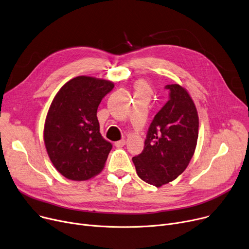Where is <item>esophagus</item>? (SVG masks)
I'll return each instance as SVG.
<instances>
[{
	"label": "esophagus",
	"mask_w": 249,
	"mask_h": 249,
	"mask_svg": "<svg viewBox=\"0 0 249 249\" xmlns=\"http://www.w3.org/2000/svg\"><path fill=\"white\" fill-rule=\"evenodd\" d=\"M125 144H126V141H125L124 139L115 142V146H116V147H123Z\"/></svg>",
	"instance_id": "1"
}]
</instances>
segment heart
Segmentation results:
<instances>
[{
    "label": "heart",
    "instance_id": "obj_1",
    "mask_svg": "<svg viewBox=\"0 0 249 249\" xmlns=\"http://www.w3.org/2000/svg\"><path fill=\"white\" fill-rule=\"evenodd\" d=\"M136 93H149V87L144 81H138L135 84Z\"/></svg>",
    "mask_w": 249,
    "mask_h": 249
}]
</instances>
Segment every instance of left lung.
I'll return each mask as SVG.
<instances>
[{
    "instance_id": "obj_1",
    "label": "left lung",
    "mask_w": 249,
    "mask_h": 249,
    "mask_svg": "<svg viewBox=\"0 0 249 249\" xmlns=\"http://www.w3.org/2000/svg\"><path fill=\"white\" fill-rule=\"evenodd\" d=\"M169 100L149 126L141 154L132 158L138 176L160 187L183 172L194 154L199 120L188 92L178 84L165 86Z\"/></svg>"
}]
</instances>
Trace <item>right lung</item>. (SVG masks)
Segmentation results:
<instances>
[{
	"instance_id": "right-lung-1",
	"label": "right lung",
	"mask_w": 249,
	"mask_h": 249,
	"mask_svg": "<svg viewBox=\"0 0 249 249\" xmlns=\"http://www.w3.org/2000/svg\"><path fill=\"white\" fill-rule=\"evenodd\" d=\"M113 88L111 81L78 76L53 99L45 121L44 142L50 160L64 177L84 181L104 168L112 144L100 133L97 109Z\"/></svg>"
}]
</instances>
